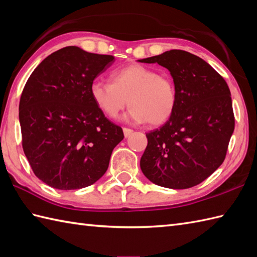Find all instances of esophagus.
I'll return each instance as SVG.
<instances>
[{
	"label": "esophagus",
	"mask_w": 257,
	"mask_h": 257,
	"mask_svg": "<svg viewBox=\"0 0 257 257\" xmlns=\"http://www.w3.org/2000/svg\"><path fill=\"white\" fill-rule=\"evenodd\" d=\"M123 132H124V136H125V138H130V135L133 133V130L124 127V128H123Z\"/></svg>",
	"instance_id": "1"
}]
</instances>
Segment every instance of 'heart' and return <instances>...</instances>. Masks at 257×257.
Here are the masks:
<instances>
[{
    "label": "heart",
    "instance_id": "obj_1",
    "mask_svg": "<svg viewBox=\"0 0 257 257\" xmlns=\"http://www.w3.org/2000/svg\"><path fill=\"white\" fill-rule=\"evenodd\" d=\"M90 95L107 117L115 118L128 104L125 121L148 122L153 126L167 122L177 105L173 79L138 64L114 69L110 73V83L94 80L90 85Z\"/></svg>",
    "mask_w": 257,
    "mask_h": 257
}]
</instances>
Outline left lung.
<instances>
[{
	"instance_id": "obj_1",
	"label": "left lung",
	"mask_w": 257,
	"mask_h": 257,
	"mask_svg": "<svg viewBox=\"0 0 257 257\" xmlns=\"http://www.w3.org/2000/svg\"><path fill=\"white\" fill-rule=\"evenodd\" d=\"M168 69L176 87L174 114L146 134L141 169L153 184L187 189L200 184L223 163L234 131L230 89L200 57L173 49L140 59Z\"/></svg>"
}]
</instances>
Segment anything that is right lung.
Here are the masks:
<instances>
[{
  "label": "right lung",
  "instance_id": "right-lung-1",
  "mask_svg": "<svg viewBox=\"0 0 257 257\" xmlns=\"http://www.w3.org/2000/svg\"><path fill=\"white\" fill-rule=\"evenodd\" d=\"M114 57L68 46L33 71L20 101L22 144L37 178L60 190L93 185L124 139L90 95L94 79Z\"/></svg>",
  "mask_w": 257,
  "mask_h": 257
}]
</instances>
